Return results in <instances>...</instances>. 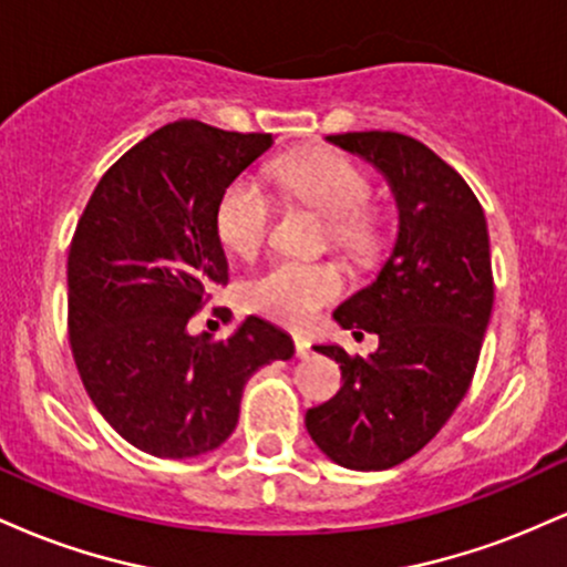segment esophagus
I'll use <instances>...</instances> for the list:
<instances>
[{"label":"esophagus","mask_w":567,"mask_h":567,"mask_svg":"<svg viewBox=\"0 0 567 567\" xmlns=\"http://www.w3.org/2000/svg\"><path fill=\"white\" fill-rule=\"evenodd\" d=\"M309 354H311L309 341H306V338H301V336H296V357H298V360H306Z\"/></svg>","instance_id":"obj_1"}]
</instances>
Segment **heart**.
Masks as SVG:
<instances>
[{
    "label": "heart",
    "instance_id": "b5f03b06",
    "mask_svg": "<svg viewBox=\"0 0 567 567\" xmlns=\"http://www.w3.org/2000/svg\"><path fill=\"white\" fill-rule=\"evenodd\" d=\"M285 194L328 218L333 245L349 256L365 258L379 245V220L368 207L370 181L354 162L336 152H309L282 159L275 167ZM275 199L252 178H237L226 188L216 210L220 243L237 256L250 258L261 250L269 231ZM343 277L333 264L279 261L261 271L247 288L256 311L269 320L301 328L320 306L341 292Z\"/></svg>",
    "mask_w": 567,
    "mask_h": 567
}]
</instances>
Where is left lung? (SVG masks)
<instances>
[{"label":"left lung","instance_id":"left-lung-1","mask_svg":"<svg viewBox=\"0 0 567 567\" xmlns=\"http://www.w3.org/2000/svg\"><path fill=\"white\" fill-rule=\"evenodd\" d=\"M328 141L386 178L396 237L373 282L333 311L343 330L379 336V349L349 357L317 343L343 386L306 413V429L338 466L381 472L419 453L470 389L493 309L491 243L472 188L421 141L381 130Z\"/></svg>","mask_w":567,"mask_h":567}]
</instances>
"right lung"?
Returning a JSON list of instances; mask_svg holds the SVG:
<instances>
[{
  "label": "right lung",
  "mask_w": 567,
  "mask_h": 567,
  "mask_svg": "<svg viewBox=\"0 0 567 567\" xmlns=\"http://www.w3.org/2000/svg\"><path fill=\"white\" fill-rule=\"evenodd\" d=\"M271 143L269 133L173 122L109 167L76 224L71 351L93 405L143 453L216 451L237 426L247 379L296 351L261 317L226 341L188 333L210 290L229 282L218 202Z\"/></svg>",
  "instance_id": "obj_1"
}]
</instances>
